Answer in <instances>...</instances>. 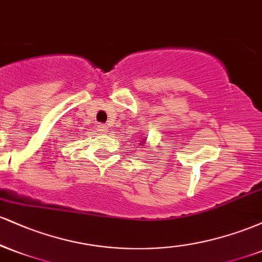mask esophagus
Instances as JSON below:
<instances>
[{
    "mask_svg": "<svg viewBox=\"0 0 262 262\" xmlns=\"http://www.w3.org/2000/svg\"><path fill=\"white\" fill-rule=\"evenodd\" d=\"M97 130L100 132V133H102V134H106L107 132H108V128L104 124H98L97 125Z\"/></svg>",
    "mask_w": 262,
    "mask_h": 262,
    "instance_id": "34e87169",
    "label": "esophagus"
}]
</instances>
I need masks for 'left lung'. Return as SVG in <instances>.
Here are the masks:
<instances>
[{
  "label": "left lung",
  "instance_id": "8db88e82",
  "mask_svg": "<svg viewBox=\"0 0 262 262\" xmlns=\"http://www.w3.org/2000/svg\"><path fill=\"white\" fill-rule=\"evenodd\" d=\"M145 140H146V139H141V140H140L141 145H144V144H145Z\"/></svg>",
  "mask_w": 262,
  "mask_h": 262
}]
</instances>
